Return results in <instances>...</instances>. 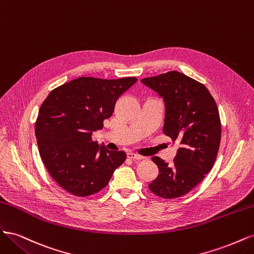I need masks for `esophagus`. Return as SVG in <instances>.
Here are the masks:
<instances>
[{"instance_id":"esophagus-1","label":"esophagus","mask_w":254,"mask_h":254,"mask_svg":"<svg viewBox=\"0 0 254 254\" xmlns=\"http://www.w3.org/2000/svg\"><path fill=\"white\" fill-rule=\"evenodd\" d=\"M127 157L129 159H132V160H142L144 157L137 155V153H134V152H128L127 153Z\"/></svg>"}]
</instances>
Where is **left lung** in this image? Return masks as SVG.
Segmentation results:
<instances>
[{
    "instance_id": "obj_1",
    "label": "left lung",
    "mask_w": 254,
    "mask_h": 254,
    "mask_svg": "<svg viewBox=\"0 0 254 254\" xmlns=\"http://www.w3.org/2000/svg\"><path fill=\"white\" fill-rule=\"evenodd\" d=\"M141 81L163 97V132L180 144L172 164L152 157L159 175L148 188L161 198H178L200 183L216 160L221 137L217 105L201 82L180 72Z\"/></svg>"
}]
</instances>
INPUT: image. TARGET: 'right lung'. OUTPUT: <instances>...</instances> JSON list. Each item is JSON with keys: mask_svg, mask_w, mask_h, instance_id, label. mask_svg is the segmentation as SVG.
<instances>
[{"mask_svg": "<svg viewBox=\"0 0 254 254\" xmlns=\"http://www.w3.org/2000/svg\"><path fill=\"white\" fill-rule=\"evenodd\" d=\"M136 80L79 77L44 99L35 126L38 148L52 178L70 194L98 193L124 163L126 152L101 147L92 140V131L103 128L119 97Z\"/></svg>", "mask_w": 254, "mask_h": 254, "instance_id": "obj_1", "label": "right lung"}]
</instances>
